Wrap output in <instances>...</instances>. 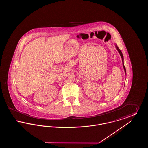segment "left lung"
<instances>
[{
  "instance_id": "8db88e82",
  "label": "left lung",
  "mask_w": 148,
  "mask_h": 148,
  "mask_svg": "<svg viewBox=\"0 0 148 148\" xmlns=\"http://www.w3.org/2000/svg\"><path fill=\"white\" fill-rule=\"evenodd\" d=\"M115 47H116V49L118 50V52H119V53L120 55V56H121V59H122V62H123V66L124 69V71H125V74L127 75V74H126V69H125V66H124V57H123V54H122V53H121V50H120L119 49V48H118V47H117V45H116V44L115 45Z\"/></svg>"
}]
</instances>
